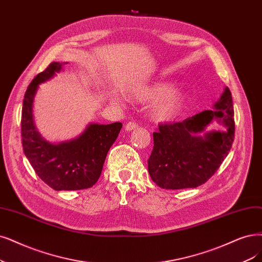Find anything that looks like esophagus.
<instances>
[{
    "mask_svg": "<svg viewBox=\"0 0 262 262\" xmlns=\"http://www.w3.org/2000/svg\"><path fill=\"white\" fill-rule=\"evenodd\" d=\"M137 127H138V124L136 122H128L127 124L125 125V130L130 132V130L137 128Z\"/></svg>",
    "mask_w": 262,
    "mask_h": 262,
    "instance_id": "34e87169",
    "label": "esophagus"
}]
</instances>
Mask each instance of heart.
<instances>
[{
  "label": "heart",
  "instance_id": "b5f03b06",
  "mask_svg": "<svg viewBox=\"0 0 262 262\" xmlns=\"http://www.w3.org/2000/svg\"><path fill=\"white\" fill-rule=\"evenodd\" d=\"M138 101L156 100L152 105V116L159 122L172 120L185 106L186 95L178 89H170L167 83H152L137 87L133 93Z\"/></svg>",
  "mask_w": 262,
  "mask_h": 262
}]
</instances>
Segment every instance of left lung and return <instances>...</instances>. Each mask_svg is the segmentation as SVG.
<instances>
[{"label": "left lung", "mask_w": 262, "mask_h": 262, "mask_svg": "<svg viewBox=\"0 0 262 262\" xmlns=\"http://www.w3.org/2000/svg\"><path fill=\"white\" fill-rule=\"evenodd\" d=\"M216 110H206L182 122L160 124L153 133V150L148 170L153 182L163 189L196 188L205 183L224 162L234 140V110L228 87L215 103ZM217 118L227 129L196 136Z\"/></svg>", "instance_id": "left-lung-1"}]
</instances>
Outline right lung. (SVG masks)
<instances>
[{
  "label": "right lung",
  "mask_w": 262,
  "mask_h": 262,
  "mask_svg": "<svg viewBox=\"0 0 262 262\" xmlns=\"http://www.w3.org/2000/svg\"><path fill=\"white\" fill-rule=\"evenodd\" d=\"M61 67L60 62L50 63L28 86L21 111L23 148L36 175L52 189H89L98 181L106 154L119 136L122 123L91 124L81 136L58 144L44 140L33 124V98L38 84L50 80Z\"/></svg>",
  "instance_id": "1"
}]
</instances>
